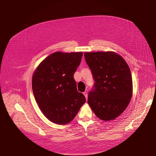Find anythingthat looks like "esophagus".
<instances>
[{"label":"esophagus","mask_w":156,"mask_h":156,"mask_svg":"<svg viewBox=\"0 0 156 156\" xmlns=\"http://www.w3.org/2000/svg\"><path fill=\"white\" fill-rule=\"evenodd\" d=\"M83 94H84V96H85L86 99L87 100V96H88V94H87V92H83Z\"/></svg>","instance_id":"obj_1"}]
</instances>
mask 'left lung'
I'll list each match as a JSON object with an SVG mask.
<instances>
[{
  "label": "left lung",
  "instance_id": "1",
  "mask_svg": "<svg viewBox=\"0 0 156 156\" xmlns=\"http://www.w3.org/2000/svg\"><path fill=\"white\" fill-rule=\"evenodd\" d=\"M95 84L89 92L88 103L99 119L115 120L129 105L133 82L129 66L113 51L85 52Z\"/></svg>",
  "mask_w": 156,
  "mask_h": 156
}]
</instances>
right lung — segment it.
I'll list each match as a JSON object with an SVG mask.
<instances>
[{
  "instance_id": "obj_1",
  "label": "right lung",
  "mask_w": 156,
  "mask_h": 156,
  "mask_svg": "<svg viewBox=\"0 0 156 156\" xmlns=\"http://www.w3.org/2000/svg\"><path fill=\"white\" fill-rule=\"evenodd\" d=\"M83 55V52H55L42 61L33 73L32 87L36 101L53 123H69L86 101L83 94L77 91L73 78Z\"/></svg>"
}]
</instances>
